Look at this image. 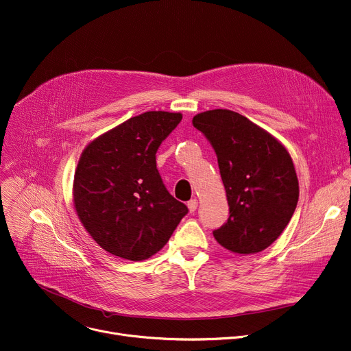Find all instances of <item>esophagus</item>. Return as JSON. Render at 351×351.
Wrapping results in <instances>:
<instances>
[{"instance_id": "34e87169", "label": "esophagus", "mask_w": 351, "mask_h": 351, "mask_svg": "<svg viewBox=\"0 0 351 351\" xmlns=\"http://www.w3.org/2000/svg\"><path fill=\"white\" fill-rule=\"evenodd\" d=\"M197 206H199L197 199H192V200H189V202H187V207H189L190 213H195V211L197 210Z\"/></svg>"}]
</instances>
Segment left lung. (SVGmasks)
Here are the masks:
<instances>
[{
	"label": "left lung",
	"instance_id": "left-lung-1",
	"mask_svg": "<svg viewBox=\"0 0 351 351\" xmlns=\"http://www.w3.org/2000/svg\"><path fill=\"white\" fill-rule=\"evenodd\" d=\"M193 125L215 151L230 217L213 231L234 253H258L289 226L300 187L293 159L267 132L247 117L214 109L193 117Z\"/></svg>",
	"mask_w": 351,
	"mask_h": 351
}]
</instances>
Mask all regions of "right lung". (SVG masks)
<instances>
[{
    "instance_id": "1",
    "label": "right lung",
    "mask_w": 351,
    "mask_h": 351,
    "mask_svg": "<svg viewBox=\"0 0 351 351\" xmlns=\"http://www.w3.org/2000/svg\"><path fill=\"white\" fill-rule=\"evenodd\" d=\"M180 120V113L145 112L93 140L80 158L77 214L89 235L114 256L148 259L189 211L156 169V151Z\"/></svg>"
}]
</instances>
